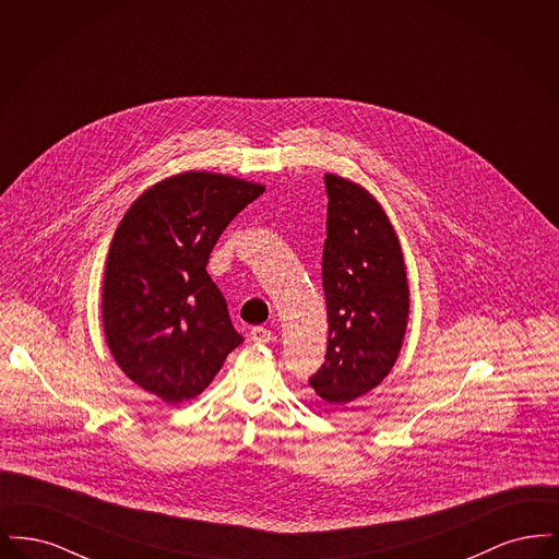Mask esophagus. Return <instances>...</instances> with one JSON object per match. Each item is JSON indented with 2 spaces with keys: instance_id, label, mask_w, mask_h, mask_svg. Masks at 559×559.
Here are the masks:
<instances>
[{
  "instance_id": "obj_1",
  "label": "esophagus",
  "mask_w": 559,
  "mask_h": 559,
  "mask_svg": "<svg viewBox=\"0 0 559 559\" xmlns=\"http://www.w3.org/2000/svg\"><path fill=\"white\" fill-rule=\"evenodd\" d=\"M274 337H272V331L266 329V326H253L251 329V342H255V344H267V342H272Z\"/></svg>"
}]
</instances>
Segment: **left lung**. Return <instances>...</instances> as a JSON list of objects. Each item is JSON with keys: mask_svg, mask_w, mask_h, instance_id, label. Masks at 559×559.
Returning a JSON list of instances; mask_svg holds the SVG:
<instances>
[{"mask_svg": "<svg viewBox=\"0 0 559 559\" xmlns=\"http://www.w3.org/2000/svg\"><path fill=\"white\" fill-rule=\"evenodd\" d=\"M326 240L322 289L329 314L324 365L310 385L342 406L377 388L399 358L408 281L399 237L381 205L358 185L324 176Z\"/></svg>", "mask_w": 559, "mask_h": 559, "instance_id": "1", "label": "left lung"}]
</instances>
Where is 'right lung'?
Segmentation results:
<instances>
[{
  "instance_id": "1",
  "label": "right lung",
  "mask_w": 559,
  "mask_h": 559,
  "mask_svg": "<svg viewBox=\"0 0 559 559\" xmlns=\"http://www.w3.org/2000/svg\"><path fill=\"white\" fill-rule=\"evenodd\" d=\"M264 187L187 171L148 188L123 215L105 267L103 320L112 358L169 404L199 396L242 344L207 274L213 245Z\"/></svg>"
}]
</instances>
